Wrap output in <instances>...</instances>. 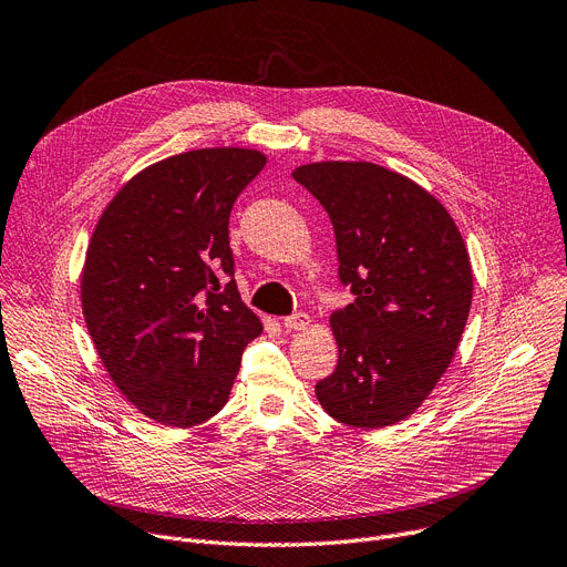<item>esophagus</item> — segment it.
<instances>
[{"instance_id": "obj_1", "label": "esophagus", "mask_w": 567, "mask_h": 567, "mask_svg": "<svg viewBox=\"0 0 567 567\" xmlns=\"http://www.w3.org/2000/svg\"><path fill=\"white\" fill-rule=\"evenodd\" d=\"M310 323V317L306 312H296V315H289L282 319V326L287 331H299V329H306V326Z\"/></svg>"}]
</instances>
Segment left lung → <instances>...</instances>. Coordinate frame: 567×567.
<instances>
[{"instance_id":"obj_1","label":"left lung","mask_w":567,"mask_h":567,"mask_svg":"<svg viewBox=\"0 0 567 567\" xmlns=\"http://www.w3.org/2000/svg\"><path fill=\"white\" fill-rule=\"evenodd\" d=\"M326 208L338 276L355 296L331 315L338 368L315 385L351 427L404 421L451 365L471 310L464 238L443 204L374 163H310L291 172Z\"/></svg>"}]
</instances>
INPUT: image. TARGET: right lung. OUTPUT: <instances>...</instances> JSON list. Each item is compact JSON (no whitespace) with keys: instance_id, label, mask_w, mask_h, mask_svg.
Here are the masks:
<instances>
[{"instance_id":"right-lung-1","label":"right lung","mask_w":567,"mask_h":567,"mask_svg":"<svg viewBox=\"0 0 567 567\" xmlns=\"http://www.w3.org/2000/svg\"><path fill=\"white\" fill-rule=\"evenodd\" d=\"M266 165L255 148H197L148 165L103 212L82 268V312L126 400L193 427L229 400L261 333L234 280L229 214Z\"/></svg>"}]
</instances>
